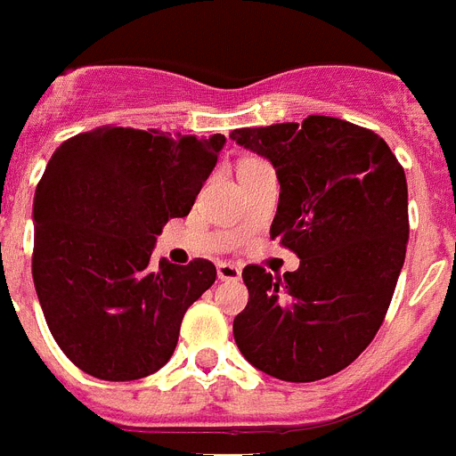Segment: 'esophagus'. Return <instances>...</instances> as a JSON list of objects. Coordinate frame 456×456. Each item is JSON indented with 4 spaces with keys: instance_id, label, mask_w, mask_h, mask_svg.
<instances>
[{
    "instance_id": "1",
    "label": "esophagus",
    "mask_w": 456,
    "mask_h": 456,
    "mask_svg": "<svg viewBox=\"0 0 456 456\" xmlns=\"http://www.w3.org/2000/svg\"><path fill=\"white\" fill-rule=\"evenodd\" d=\"M216 274H219L221 281H237L242 277L240 268L232 265V263H219V265H216Z\"/></svg>"
}]
</instances>
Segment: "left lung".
<instances>
[{"label": "left lung", "instance_id": "obj_1", "mask_svg": "<svg viewBox=\"0 0 456 456\" xmlns=\"http://www.w3.org/2000/svg\"><path fill=\"white\" fill-rule=\"evenodd\" d=\"M231 139L280 179L270 225L300 268L284 280L247 265L249 303L232 322L251 366L287 382L347 368L389 310L408 244V183L387 142L333 116L240 127Z\"/></svg>", "mask_w": 456, "mask_h": 456}]
</instances>
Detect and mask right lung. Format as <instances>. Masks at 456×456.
<instances>
[{
  "label": "right lung",
  "instance_id": "obj_1",
  "mask_svg": "<svg viewBox=\"0 0 456 456\" xmlns=\"http://www.w3.org/2000/svg\"><path fill=\"white\" fill-rule=\"evenodd\" d=\"M224 144L107 126L48 160L34 193V287L60 349L93 378H146L175 354L216 268L205 258L153 268L151 251L169 219L188 216Z\"/></svg>",
  "mask_w": 456,
  "mask_h": 456
}]
</instances>
